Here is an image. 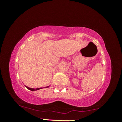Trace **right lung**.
Listing matches in <instances>:
<instances>
[{
	"instance_id": "add662e5",
	"label": "right lung",
	"mask_w": 122,
	"mask_h": 122,
	"mask_svg": "<svg viewBox=\"0 0 122 122\" xmlns=\"http://www.w3.org/2000/svg\"><path fill=\"white\" fill-rule=\"evenodd\" d=\"M28 89H29V90H31V91H33H33H36V90H39V89H42V88H36V89H33V88H29V87H28V86H25ZM47 87H49V86H47Z\"/></svg>"
}]
</instances>
